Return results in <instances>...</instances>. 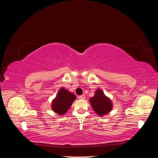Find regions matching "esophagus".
Wrapping results in <instances>:
<instances>
[{
    "label": "esophagus",
    "mask_w": 158,
    "mask_h": 158,
    "mask_svg": "<svg viewBox=\"0 0 158 158\" xmlns=\"http://www.w3.org/2000/svg\"><path fill=\"white\" fill-rule=\"evenodd\" d=\"M78 98L80 99V100H84V99H85V95H79V96H78Z\"/></svg>",
    "instance_id": "obj_1"
}]
</instances>
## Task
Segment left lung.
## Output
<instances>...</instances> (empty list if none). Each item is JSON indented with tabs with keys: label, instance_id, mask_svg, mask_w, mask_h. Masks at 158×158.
<instances>
[{
	"label": "left lung",
	"instance_id": "1",
	"mask_svg": "<svg viewBox=\"0 0 158 158\" xmlns=\"http://www.w3.org/2000/svg\"><path fill=\"white\" fill-rule=\"evenodd\" d=\"M90 103L93 110L100 116L108 114L113 108L110 98L106 97L100 89L96 90L95 95L90 98Z\"/></svg>",
	"mask_w": 158,
	"mask_h": 158
}]
</instances>
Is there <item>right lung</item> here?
Masks as SVG:
<instances>
[{
  "label": "right lung",
  "instance_id": "add662e5",
  "mask_svg": "<svg viewBox=\"0 0 158 158\" xmlns=\"http://www.w3.org/2000/svg\"><path fill=\"white\" fill-rule=\"evenodd\" d=\"M76 99L75 95L65 88H60L58 94L52 103L53 111L59 115L65 114Z\"/></svg>",
  "mask_w": 158,
  "mask_h": 158
}]
</instances>
